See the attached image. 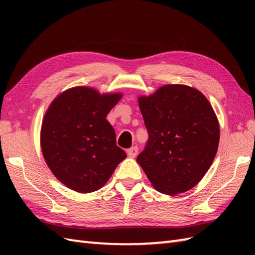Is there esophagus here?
Returning a JSON list of instances; mask_svg holds the SVG:
<instances>
[{
	"instance_id": "esophagus-1",
	"label": "esophagus",
	"mask_w": 255,
	"mask_h": 255,
	"mask_svg": "<svg viewBox=\"0 0 255 255\" xmlns=\"http://www.w3.org/2000/svg\"><path fill=\"white\" fill-rule=\"evenodd\" d=\"M129 158H136L138 154V147H131L127 151Z\"/></svg>"
}]
</instances>
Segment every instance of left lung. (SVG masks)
<instances>
[{"label": "left lung", "instance_id": "left-lung-1", "mask_svg": "<svg viewBox=\"0 0 255 255\" xmlns=\"http://www.w3.org/2000/svg\"><path fill=\"white\" fill-rule=\"evenodd\" d=\"M149 133L137 162L160 193L193 188L213 163L219 124L208 100L187 85L167 84L138 99Z\"/></svg>", "mask_w": 255, "mask_h": 255}]
</instances>
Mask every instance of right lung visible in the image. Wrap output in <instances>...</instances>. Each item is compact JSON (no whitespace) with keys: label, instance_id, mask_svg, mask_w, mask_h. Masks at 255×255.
Wrapping results in <instances>:
<instances>
[{"label":"right lung","instance_id":"right-lung-1","mask_svg":"<svg viewBox=\"0 0 255 255\" xmlns=\"http://www.w3.org/2000/svg\"><path fill=\"white\" fill-rule=\"evenodd\" d=\"M121 99V93L101 95L77 86L52 101L41 125V151L53 175L67 187L97 191L127 156L106 119Z\"/></svg>","mask_w":255,"mask_h":255}]
</instances>
